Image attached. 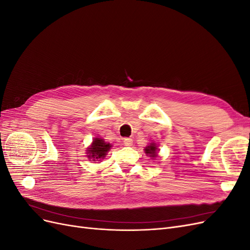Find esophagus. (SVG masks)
Returning <instances> with one entry per match:
<instances>
[{"mask_svg":"<svg viewBox=\"0 0 250 250\" xmlns=\"http://www.w3.org/2000/svg\"><path fill=\"white\" fill-rule=\"evenodd\" d=\"M124 145L129 147V146H132V139L130 138H127V139H124Z\"/></svg>","mask_w":250,"mask_h":250,"instance_id":"obj_1","label":"esophagus"}]
</instances>
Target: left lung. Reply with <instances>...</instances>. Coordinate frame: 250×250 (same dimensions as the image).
I'll return each mask as SVG.
<instances>
[{
  "label": "left lung",
  "mask_w": 250,
  "mask_h": 250,
  "mask_svg": "<svg viewBox=\"0 0 250 250\" xmlns=\"http://www.w3.org/2000/svg\"><path fill=\"white\" fill-rule=\"evenodd\" d=\"M144 151H145V153H146L148 156H150L151 158H154V157L157 156V153H158V151H160V150H158L156 144H155L154 142H152V143L148 144V146L145 147V149H144Z\"/></svg>",
  "instance_id": "obj_1"
}]
</instances>
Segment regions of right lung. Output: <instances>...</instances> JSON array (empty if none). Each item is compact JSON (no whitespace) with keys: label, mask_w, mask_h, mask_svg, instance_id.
Listing matches in <instances>:
<instances>
[{"label":"right lung","mask_w":250,"mask_h":250,"mask_svg":"<svg viewBox=\"0 0 250 250\" xmlns=\"http://www.w3.org/2000/svg\"><path fill=\"white\" fill-rule=\"evenodd\" d=\"M111 147V144L105 142L99 137H96L93 139L92 144L86 148V156L88 160H92L93 162H100L107 155Z\"/></svg>","instance_id":"add662e5"}]
</instances>
